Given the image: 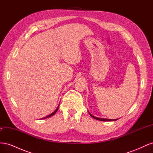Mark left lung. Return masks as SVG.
Here are the masks:
<instances>
[{
  "mask_svg": "<svg viewBox=\"0 0 153 153\" xmlns=\"http://www.w3.org/2000/svg\"><path fill=\"white\" fill-rule=\"evenodd\" d=\"M89 112V111H88ZM89 115H91V116L94 118V119H96V120H98V121H117V119H105V118H100V117H95L94 116V115H92L89 112Z\"/></svg>",
  "mask_w": 153,
  "mask_h": 153,
  "instance_id": "left-lung-1",
  "label": "left lung"
}]
</instances>
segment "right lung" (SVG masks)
Here are the masks:
<instances>
[{
  "label": "right lung",
  "instance_id": "right-lung-1",
  "mask_svg": "<svg viewBox=\"0 0 153 153\" xmlns=\"http://www.w3.org/2000/svg\"><path fill=\"white\" fill-rule=\"evenodd\" d=\"M59 105H58V106H57V108H56V110H55V111H54V112H52V114H50V115H47V117H43V118H42L43 119H47V118H48V117H51V116H52V115H53L55 113H56L57 112V111L58 110V109H59Z\"/></svg>",
  "mask_w": 153,
  "mask_h": 153
}]
</instances>
